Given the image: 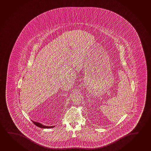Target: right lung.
<instances>
[{"label":"right lung","instance_id":"1","mask_svg":"<svg viewBox=\"0 0 151 151\" xmlns=\"http://www.w3.org/2000/svg\"><path fill=\"white\" fill-rule=\"evenodd\" d=\"M32 122L34 123V125H36L37 127H40V128H51L55 127V126H46L42 125V124H40L39 122H34V121H32Z\"/></svg>","mask_w":151,"mask_h":151}]
</instances>
